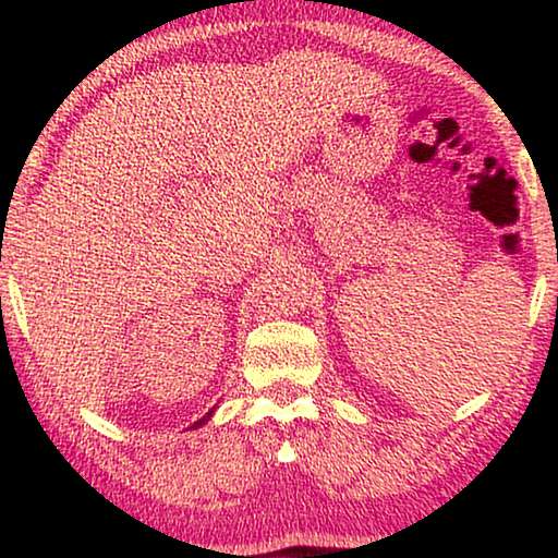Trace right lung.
<instances>
[{
	"label": "right lung",
	"instance_id": "obj_1",
	"mask_svg": "<svg viewBox=\"0 0 558 558\" xmlns=\"http://www.w3.org/2000/svg\"><path fill=\"white\" fill-rule=\"evenodd\" d=\"M210 416H213V411H208V414H205V416H203V418H197V422H195V424H193V429H195V426H203V424H205V422H208V418H210Z\"/></svg>",
	"mask_w": 558,
	"mask_h": 558
}]
</instances>
